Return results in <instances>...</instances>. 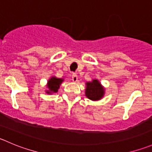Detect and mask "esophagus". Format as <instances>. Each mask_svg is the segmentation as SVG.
<instances>
[{
	"label": "esophagus",
	"mask_w": 152,
	"mask_h": 152,
	"mask_svg": "<svg viewBox=\"0 0 152 152\" xmlns=\"http://www.w3.org/2000/svg\"><path fill=\"white\" fill-rule=\"evenodd\" d=\"M72 80H73V82H76L78 81V76L76 74H75V73H73V75H72Z\"/></svg>",
	"instance_id": "esophagus-1"
}]
</instances>
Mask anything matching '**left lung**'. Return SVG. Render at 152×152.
<instances>
[{
  "instance_id": "8db88e82",
  "label": "left lung",
  "mask_w": 152,
  "mask_h": 152,
  "mask_svg": "<svg viewBox=\"0 0 152 152\" xmlns=\"http://www.w3.org/2000/svg\"><path fill=\"white\" fill-rule=\"evenodd\" d=\"M85 85V96L89 99L92 101H98L103 98L105 89L98 79H92L91 82H87Z\"/></svg>"
}]
</instances>
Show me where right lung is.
I'll use <instances>...</instances> for the list:
<instances>
[{
	"label": "right lung",
	"mask_w": 152,
	"mask_h": 152,
	"mask_svg": "<svg viewBox=\"0 0 152 152\" xmlns=\"http://www.w3.org/2000/svg\"><path fill=\"white\" fill-rule=\"evenodd\" d=\"M64 82V79L57 78L56 76H51L47 83V90L45 92L48 94H53L58 92L60 88V85Z\"/></svg>",
	"instance_id": "add662e5"
}]
</instances>
